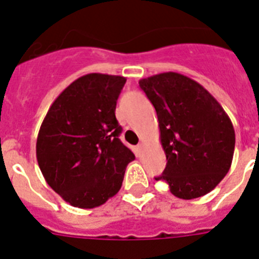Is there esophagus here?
I'll use <instances>...</instances> for the list:
<instances>
[{
	"label": "esophagus",
	"instance_id": "34e87169",
	"mask_svg": "<svg viewBox=\"0 0 259 259\" xmlns=\"http://www.w3.org/2000/svg\"><path fill=\"white\" fill-rule=\"evenodd\" d=\"M143 148H144L143 144H139V145H137V150H139V152H141V150H143Z\"/></svg>",
	"mask_w": 259,
	"mask_h": 259
}]
</instances>
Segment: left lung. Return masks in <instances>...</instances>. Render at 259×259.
Segmentation results:
<instances>
[{
	"label": "left lung",
	"mask_w": 259,
	"mask_h": 259,
	"mask_svg": "<svg viewBox=\"0 0 259 259\" xmlns=\"http://www.w3.org/2000/svg\"><path fill=\"white\" fill-rule=\"evenodd\" d=\"M157 111L167 164L161 180L178 198L205 196L230 171L235 130L230 116L201 84L178 72L139 81Z\"/></svg>",
	"instance_id": "1"
}]
</instances>
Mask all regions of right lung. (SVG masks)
I'll return each instance as SVG.
<instances>
[{
	"mask_svg": "<svg viewBox=\"0 0 259 259\" xmlns=\"http://www.w3.org/2000/svg\"><path fill=\"white\" fill-rule=\"evenodd\" d=\"M118 75L79 77L54 100L36 143L38 167L53 191L71 206L93 209L115 196L135 154L119 140Z\"/></svg>",
	"mask_w": 259,
	"mask_h": 259,
	"instance_id": "right-lung-1",
	"label": "right lung"
}]
</instances>
